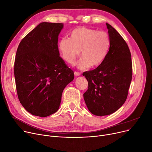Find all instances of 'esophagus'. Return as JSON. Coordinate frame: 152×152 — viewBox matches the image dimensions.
Wrapping results in <instances>:
<instances>
[{
	"mask_svg": "<svg viewBox=\"0 0 152 152\" xmlns=\"http://www.w3.org/2000/svg\"><path fill=\"white\" fill-rule=\"evenodd\" d=\"M74 75H75V76H80V75H81V73H79V72L75 71Z\"/></svg>",
	"mask_w": 152,
	"mask_h": 152,
	"instance_id": "1",
	"label": "esophagus"
}]
</instances>
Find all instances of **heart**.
Listing matches in <instances>:
<instances>
[{"instance_id": "obj_1", "label": "heart", "mask_w": 152, "mask_h": 152, "mask_svg": "<svg viewBox=\"0 0 152 152\" xmlns=\"http://www.w3.org/2000/svg\"><path fill=\"white\" fill-rule=\"evenodd\" d=\"M111 40L105 31L79 28L69 34V39L63 38L58 44V49L63 60L73 64L79 55L82 58L77 63L79 69L97 67L105 61L110 50Z\"/></svg>"}]
</instances>
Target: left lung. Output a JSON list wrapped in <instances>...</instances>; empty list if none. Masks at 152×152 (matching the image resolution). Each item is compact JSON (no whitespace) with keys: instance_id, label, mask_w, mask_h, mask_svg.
I'll list each match as a JSON object with an SVG mask.
<instances>
[{"instance_id":"8db88e82","label":"left lung","mask_w":152,"mask_h":152,"mask_svg":"<svg viewBox=\"0 0 152 152\" xmlns=\"http://www.w3.org/2000/svg\"><path fill=\"white\" fill-rule=\"evenodd\" d=\"M111 40L105 61L95 69L83 75L88 81L83 94L90 112L102 116L113 113L125 102L132 80L131 55L127 44L118 32L106 23Z\"/></svg>"}]
</instances>
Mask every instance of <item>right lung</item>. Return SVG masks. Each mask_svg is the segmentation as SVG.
I'll return each mask as SVG.
<instances>
[{"label": "right lung", "instance_id": "1", "mask_svg": "<svg viewBox=\"0 0 152 152\" xmlns=\"http://www.w3.org/2000/svg\"><path fill=\"white\" fill-rule=\"evenodd\" d=\"M63 28V23H41L18 47L14 65L17 94L33 115L47 117L57 111L64 89L74 79L58 49Z\"/></svg>", "mask_w": 152, "mask_h": 152}]
</instances>
